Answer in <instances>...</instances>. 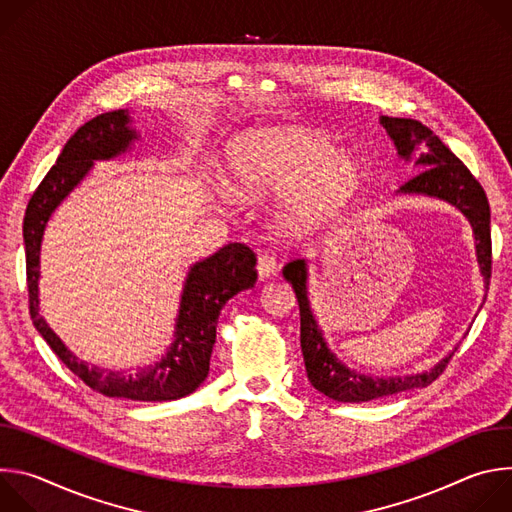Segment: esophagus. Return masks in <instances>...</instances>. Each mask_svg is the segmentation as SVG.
Wrapping results in <instances>:
<instances>
[{"label": "esophagus", "instance_id": "obj_1", "mask_svg": "<svg viewBox=\"0 0 512 512\" xmlns=\"http://www.w3.org/2000/svg\"><path fill=\"white\" fill-rule=\"evenodd\" d=\"M275 269H277V263H275V257H271V255H259V259H257V275H259V279H267V277H271L273 273H275Z\"/></svg>", "mask_w": 512, "mask_h": 512}]
</instances>
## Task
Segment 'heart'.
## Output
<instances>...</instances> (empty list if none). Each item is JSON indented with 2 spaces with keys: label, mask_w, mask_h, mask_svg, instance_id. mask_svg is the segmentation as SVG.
Listing matches in <instances>:
<instances>
[{
  "label": "heart",
  "mask_w": 512,
  "mask_h": 512,
  "mask_svg": "<svg viewBox=\"0 0 512 512\" xmlns=\"http://www.w3.org/2000/svg\"><path fill=\"white\" fill-rule=\"evenodd\" d=\"M229 176L249 196L285 189L279 204L281 225L312 229L360 190L364 168L320 133L281 127L237 139L229 154Z\"/></svg>",
  "instance_id": "1"
}]
</instances>
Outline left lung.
<instances>
[{
	"label": "left lung",
	"mask_w": 512,
	"mask_h": 512,
	"mask_svg": "<svg viewBox=\"0 0 512 512\" xmlns=\"http://www.w3.org/2000/svg\"><path fill=\"white\" fill-rule=\"evenodd\" d=\"M381 125L393 139L397 154L405 162H415L421 170L409 182H405L397 194H415L444 200L456 206L472 227L476 261L484 277V285L490 281L492 265V243H490V206L488 198L470 174V170L450 152L448 145L437 137L429 127L415 119L403 117H381ZM283 277L296 291L300 306V342L306 362V373L310 383L322 395L340 403H364L409 389H421L431 385L444 373L454 350L433 364L429 371L401 377H375L362 375L346 364L330 350L324 332L312 312L308 291V261L294 259L283 267Z\"/></svg>",
	"instance_id": "1"
}]
</instances>
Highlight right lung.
Listing matches in <instances>:
<instances>
[{"instance_id": "right-lung-1", "label": "right lung", "mask_w": 512, "mask_h": 512, "mask_svg": "<svg viewBox=\"0 0 512 512\" xmlns=\"http://www.w3.org/2000/svg\"><path fill=\"white\" fill-rule=\"evenodd\" d=\"M131 123L129 109H117L97 115L79 127L30 198L24 216L30 316L54 354L93 391L131 401H174L194 393L208 377L216 324L223 306L257 281V259L247 245L229 243L188 269L174 324V340L156 364H148L135 375L89 367L66 348L40 316V247L50 216L85 180L95 162L113 160L131 150L133 141L139 139Z\"/></svg>"}]
</instances>
